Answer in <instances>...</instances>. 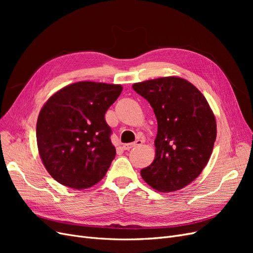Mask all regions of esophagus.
I'll return each mask as SVG.
<instances>
[{"label":"esophagus","instance_id":"esophagus-1","mask_svg":"<svg viewBox=\"0 0 253 253\" xmlns=\"http://www.w3.org/2000/svg\"><path fill=\"white\" fill-rule=\"evenodd\" d=\"M142 144V141L140 139H137L136 141L132 142V143H126L124 145V149L125 150H131L133 148H136V147H139V145Z\"/></svg>","mask_w":253,"mask_h":253}]
</instances>
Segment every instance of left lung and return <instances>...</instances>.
Returning a JSON list of instances; mask_svg holds the SVG:
<instances>
[{"mask_svg":"<svg viewBox=\"0 0 253 253\" xmlns=\"http://www.w3.org/2000/svg\"><path fill=\"white\" fill-rule=\"evenodd\" d=\"M133 89L151 104L158 125L155 159L140 171L142 178L160 192L180 190L209 162L215 117L201 91L179 77L135 83Z\"/></svg>","mask_w":253,"mask_h":253,"instance_id":"left-lung-1","label":"left lung"}]
</instances>
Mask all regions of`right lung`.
Masks as SVG:
<instances>
[{"instance_id":"right-lung-1","label":"right lung","mask_w":253,"mask_h":253,"mask_svg":"<svg viewBox=\"0 0 253 253\" xmlns=\"http://www.w3.org/2000/svg\"><path fill=\"white\" fill-rule=\"evenodd\" d=\"M122 86L82 81L52 95L37 121L44 167L61 185L82 190L96 185L116 156L104 115Z\"/></svg>"}]
</instances>
